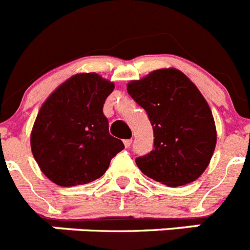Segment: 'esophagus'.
<instances>
[{
  "instance_id": "obj_1",
  "label": "esophagus",
  "mask_w": 250,
  "mask_h": 250,
  "mask_svg": "<svg viewBox=\"0 0 250 250\" xmlns=\"http://www.w3.org/2000/svg\"><path fill=\"white\" fill-rule=\"evenodd\" d=\"M123 142H125V147H129V146H131V145H132V140H125V141H123Z\"/></svg>"
}]
</instances>
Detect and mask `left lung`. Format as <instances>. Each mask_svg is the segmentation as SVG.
I'll list each match as a JSON object with an SVG mask.
<instances>
[{"label": "left lung", "instance_id": "8db88e82", "mask_svg": "<svg viewBox=\"0 0 250 250\" xmlns=\"http://www.w3.org/2000/svg\"><path fill=\"white\" fill-rule=\"evenodd\" d=\"M127 91L147 112L154 129V148L136 159L138 169L167 187L198 179L217 140L212 112L198 87L170 67L133 80Z\"/></svg>", "mask_w": 250, "mask_h": 250}]
</instances>
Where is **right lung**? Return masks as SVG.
Returning <instances> with one entry per match:
<instances>
[{
    "label": "right lung",
    "mask_w": 250,
    "mask_h": 250,
    "mask_svg": "<svg viewBox=\"0 0 250 250\" xmlns=\"http://www.w3.org/2000/svg\"><path fill=\"white\" fill-rule=\"evenodd\" d=\"M114 83L95 72L76 73L42 104L31 129L30 146L42 173L60 187L98 179L125 148L109 135L103 105Z\"/></svg>",
    "instance_id": "1"
}]
</instances>
